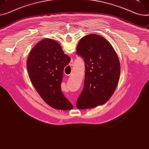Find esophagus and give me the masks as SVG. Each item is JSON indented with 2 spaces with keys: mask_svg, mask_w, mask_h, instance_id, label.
<instances>
[{
  "mask_svg": "<svg viewBox=\"0 0 149 149\" xmlns=\"http://www.w3.org/2000/svg\"><path fill=\"white\" fill-rule=\"evenodd\" d=\"M70 65H71V66H72V65H73V63H72V62H71V63H70ZM72 103H73V104H74V102H72Z\"/></svg>",
  "mask_w": 149,
  "mask_h": 149,
  "instance_id": "34e87169",
  "label": "esophagus"
}]
</instances>
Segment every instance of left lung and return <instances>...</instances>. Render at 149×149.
I'll return each mask as SVG.
<instances>
[{
    "label": "left lung",
    "instance_id": "left-lung-1",
    "mask_svg": "<svg viewBox=\"0 0 149 149\" xmlns=\"http://www.w3.org/2000/svg\"><path fill=\"white\" fill-rule=\"evenodd\" d=\"M77 53L85 62L84 88L77 99L78 109H90L106 103L115 92L120 73L117 54L111 43L96 34L79 40Z\"/></svg>",
    "mask_w": 149,
    "mask_h": 149
}]
</instances>
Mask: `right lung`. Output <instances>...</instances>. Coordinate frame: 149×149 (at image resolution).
<instances>
[{"instance_id": "right-lung-1", "label": "right lung", "mask_w": 149, "mask_h": 149, "mask_svg": "<svg viewBox=\"0 0 149 149\" xmlns=\"http://www.w3.org/2000/svg\"><path fill=\"white\" fill-rule=\"evenodd\" d=\"M70 61L58 42L46 38L33 47L26 61L29 76L34 88L48 105L58 110L73 109L61 87L64 68Z\"/></svg>"}]
</instances>
